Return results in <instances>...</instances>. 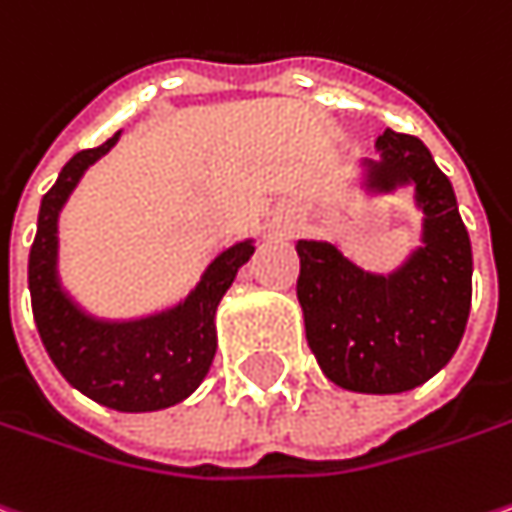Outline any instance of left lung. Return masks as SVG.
<instances>
[{
	"label": "left lung",
	"instance_id": "8db88e82",
	"mask_svg": "<svg viewBox=\"0 0 512 512\" xmlns=\"http://www.w3.org/2000/svg\"><path fill=\"white\" fill-rule=\"evenodd\" d=\"M369 189L415 186L424 246L389 278L367 275L335 246L298 240V300L323 375L352 392H407L430 381L461 344L473 298V249L456 191L430 148L387 128Z\"/></svg>",
	"mask_w": 512,
	"mask_h": 512
}]
</instances>
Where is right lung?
<instances>
[{"instance_id":"right-lung-1","label":"right lung","mask_w":512,"mask_h":512,"mask_svg":"<svg viewBox=\"0 0 512 512\" xmlns=\"http://www.w3.org/2000/svg\"><path fill=\"white\" fill-rule=\"evenodd\" d=\"M117 137L120 131L97 148L74 154L42 197L28 257L31 306L39 338L71 387L111 410H166L189 398L212 367L217 303L255 252V243H234L214 257L197 289L171 312L131 323H102L79 312L56 280V217L82 171L100 160Z\"/></svg>"}]
</instances>
